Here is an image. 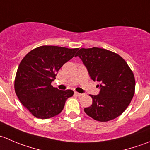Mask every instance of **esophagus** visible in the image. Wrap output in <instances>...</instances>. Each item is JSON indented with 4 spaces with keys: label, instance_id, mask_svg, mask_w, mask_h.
<instances>
[{
    "label": "esophagus",
    "instance_id": "34e87169",
    "mask_svg": "<svg viewBox=\"0 0 150 150\" xmlns=\"http://www.w3.org/2000/svg\"><path fill=\"white\" fill-rule=\"evenodd\" d=\"M75 94L76 95V96H82V93H78V92H75Z\"/></svg>",
    "mask_w": 150,
    "mask_h": 150
}]
</instances>
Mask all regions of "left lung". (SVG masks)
Here are the masks:
<instances>
[{
    "instance_id": "left-lung-1",
    "label": "left lung",
    "mask_w": 150,
    "mask_h": 150,
    "mask_svg": "<svg viewBox=\"0 0 150 150\" xmlns=\"http://www.w3.org/2000/svg\"><path fill=\"white\" fill-rule=\"evenodd\" d=\"M83 62L89 76L97 81L99 94L90 95L91 107L84 111L94 120L107 122L123 112L132 100L135 78L126 62L120 56L104 48H81L75 54Z\"/></svg>"
}]
</instances>
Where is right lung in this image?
Here are the masks:
<instances>
[{
  "mask_svg": "<svg viewBox=\"0 0 150 150\" xmlns=\"http://www.w3.org/2000/svg\"><path fill=\"white\" fill-rule=\"evenodd\" d=\"M78 49L43 46L32 50L22 60L15 78V92L35 117L48 119L57 115L64 109L67 99L73 95V91L59 90L51 83Z\"/></svg>",
  "mask_w": 150,
  "mask_h": 150,
  "instance_id": "add662e5",
  "label": "right lung"
}]
</instances>
